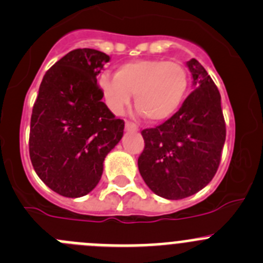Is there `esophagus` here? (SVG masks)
I'll return each mask as SVG.
<instances>
[{
	"instance_id": "obj_1",
	"label": "esophagus",
	"mask_w": 263,
	"mask_h": 263,
	"mask_svg": "<svg viewBox=\"0 0 263 263\" xmlns=\"http://www.w3.org/2000/svg\"><path fill=\"white\" fill-rule=\"evenodd\" d=\"M126 131L137 132V131H139V127H137L136 124L131 123V122H126Z\"/></svg>"
}]
</instances>
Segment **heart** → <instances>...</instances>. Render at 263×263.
Masks as SVG:
<instances>
[{"mask_svg":"<svg viewBox=\"0 0 263 263\" xmlns=\"http://www.w3.org/2000/svg\"><path fill=\"white\" fill-rule=\"evenodd\" d=\"M190 78L183 65L165 60H136L120 65L115 75L98 79L105 102L115 114H122L135 95L140 112L152 123L173 117L187 95Z\"/></svg>","mask_w":263,"mask_h":263,"instance_id":"b5f03b06","label":"heart"}]
</instances>
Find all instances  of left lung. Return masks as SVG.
<instances>
[{"mask_svg": "<svg viewBox=\"0 0 263 263\" xmlns=\"http://www.w3.org/2000/svg\"><path fill=\"white\" fill-rule=\"evenodd\" d=\"M193 92L180 109L156 128L143 129L137 165L145 184L167 200L190 197L214 178L226 140L217 85L195 58L187 62Z\"/></svg>", "mask_w": 263, "mask_h": 263, "instance_id": "left-lung-1", "label": "left lung"}]
</instances>
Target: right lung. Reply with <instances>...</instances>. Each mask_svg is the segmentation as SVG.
Returning a JSON list of instances; mask_svg holds the SVG:
<instances>
[{"label": "right lung", "instance_id": "1", "mask_svg": "<svg viewBox=\"0 0 263 263\" xmlns=\"http://www.w3.org/2000/svg\"><path fill=\"white\" fill-rule=\"evenodd\" d=\"M109 61L96 49L67 53L46 71L32 109V166L50 190L65 197L95 190L105 157L123 136L124 122L102 102L97 85Z\"/></svg>", "mask_w": 263, "mask_h": 263}]
</instances>
